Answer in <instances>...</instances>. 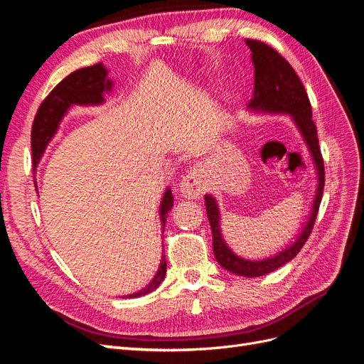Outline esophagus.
<instances>
[{
    "label": "esophagus",
    "instance_id": "esophagus-1",
    "mask_svg": "<svg viewBox=\"0 0 364 364\" xmlns=\"http://www.w3.org/2000/svg\"><path fill=\"white\" fill-rule=\"evenodd\" d=\"M205 179L200 168H191L179 183V193L185 199H200L205 193Z\"/></svg>",
    "mask_w": 364,
    "mask_h": 364
}]
</instances>
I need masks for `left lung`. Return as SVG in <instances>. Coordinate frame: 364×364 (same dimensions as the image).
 <instances>
[{
	"mask_svg": "<svg viewBox=\"0 0 364 364\" xmlns=\"http://www.w3.org/2000/svg\"><path fill=\"white\" fill-rule=\"evenodd\" d=\"M246 46L252 51V62L255 67V86H253V95L247 105V111L269 115H289L297 132L301 134L308 151H310L317 174V186L311 211L308 214L299 235L289 246L273 253L272 257L261 259H247L240 257L228 246L222 235V229H220L218 203L213 194H205L206 214L213 230V249L217 262L225 270L238 274V277L257 278L274 272L291 261L310 237L318 205L322 200L325 170L322 153L318 149L317 130L311 118V105L301 79L291 68V65L267 43L247 39Z\"/></svg>",
	"mask_w": 364,
	"mask_h": 364,
	"instance_id": "left-lung-1",
	"label": "left lung"
}]
</instances>
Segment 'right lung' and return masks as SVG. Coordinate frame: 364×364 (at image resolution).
Segmentation results:
<instances>
[{"label":"right lung","instance_id":"obj_1","mask_svg":"<svg viewBox=\"0 0 364 364\" xmlns=\"http://www.w3.org/2000/svg\"><path fill=\"white\" fill-rule=\"evenodd\" d=\"M107 68L103 63L92 65V67L80 68L71 73L68 77L54 87L50 95L42 102L39 111L33 121L31 127V156H33V168L36 170L38 164L41 162L43 153H46L50 141L58 134L60 121L68 114L74 105L79 106H98L103 105L105 94H109L114 87V80L107 77ZM173 194L170 186L165 190L161 205H159V218L161 229L164 230L165 222H167V214L173 208ZM167 273V259L165 253L161 255V264L158 272L153 279L146 285L144 289L135 291L132 294H124L126 299H134L151 293L156 290Z\"/></svg>","mask_w":364,"mask_h":364}]
</instances>
